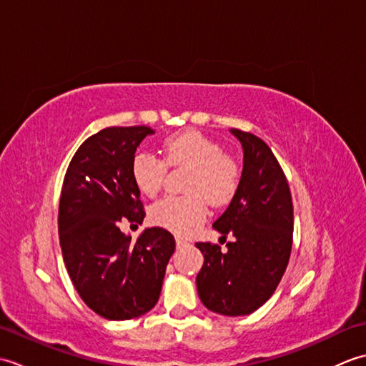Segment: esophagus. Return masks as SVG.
<instances>
[{
	"label": "esophagus",
	"instance_id": "34e87169",
	"mask_svg": "<svg viewBox=\"0 0 366 366\" xmlns=\"http://www.w3.org/2000/svg\"><path fill=\"white\" fill-rule=\"evenodd\" d=\"M176 245L181 248V247H187V245H190V242L187 239H184V237H176Z\"/></svg>",
	"mask_w": 366,
	"mask_h": 366
}]
</instances>
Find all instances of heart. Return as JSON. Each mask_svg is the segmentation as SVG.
<instances>
[{"mask_svg": "<svg viewBox=\"0 0 366 366\" xmlns=\"http://www.w3.org/2000/svg\"><path fill=\"white\" fill-rule=\"evenodd\" d=\"M162 160L151 151H138L130 163V176L144 197H155L162 189L167 165L189 167L187 197H165L149 211L151 220L177 234L203 223L206 201L212 206L227 204L239 187L240 167L231 155L223 154L215 139L197 130L181 132L163 142Z\"/></svg>", "mask_w": 366, "mask_h": 366, "instance_id": "heart-1", "label": "heart"}]
</instances>
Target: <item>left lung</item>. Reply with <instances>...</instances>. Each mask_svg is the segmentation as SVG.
Returning <instances> with one entry per match:
<instances>
[{"instance_id":"obj_1","label":"left lung","mask_w":366,"mask_h":366,"mask_svg":"<svg viewBox=\"0 0 366 366\" xmlns=\"http://www.w3.org/2000/svg\"><path fill=\"white\" fill-rule=\"evenodd\" d=\"M244 151L239 187L227 211L214 222L227 250L198 242L204 256L197 275L201 302L224 316H245L269 300L282 280L292 247L294 212L290 185L269 146L231 129Z\"/></svg>"}]
</instances>
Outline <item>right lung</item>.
<instances>
[{"label": "right lung", "instance_id": "1", "mask_svg": "<svg viewBox=\"0 0 366 366\" xmlns=\"http://www.w3.org/2000/svg\"><path fill=\"white\" fill-rule=\"evenodd\" d=\"M152 134L146 126L100 130L79 147L64 176L58 215L63 259L83 302L105 320H134L154 308L176 248L163 228H146L137 242L119 229L122 219L143 223L130 163Z\"/></svg>", "mask_w": 366, "mask_h": 366}]
</instances>
